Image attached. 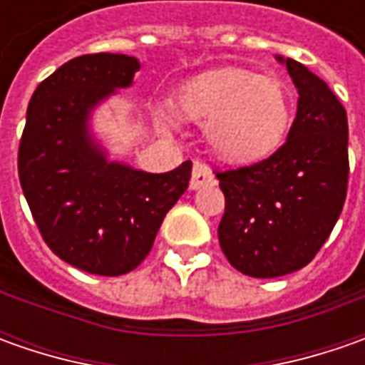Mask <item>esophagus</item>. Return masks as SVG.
I'll return each mask as SVG.
<instances>
[{
	"mask_svg": "<svg viewBox=\"0 0 365 365\" xmlns=\"http://www.w3.org/2000/svg\"><path fill=\"white\" fill-rule=\"evenodd\" d=\"M211 185H215V176L211 175V170L205 164L197 162L192 168V176H190V189L195 190L201 187H211Z\"/></svg>",
	"mask_w": 365,
	"mask_h": 365,
	"instance_id": "1",
	"label": "esophagus"
}]
</instances>
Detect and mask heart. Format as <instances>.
Instances as JSON below:
<instances>
[{
  "instance_id": "1",
  "label": "heart",
  "mask_w": 365,
  "mask_h": 365,
  "mask_svg": "<svg viewBox=\"0 0 365 365\" xmlns=\"http://www.w3.org/2000/svg\"><path fill=\"white\" fill-rule=\"evenodd\" d=\"M182 120L207 123V135L221 156L258 160L280 144L290 123V99L272 77L244 68H215L190 78L176 97Z\"/></svg>"
}]
</instances>
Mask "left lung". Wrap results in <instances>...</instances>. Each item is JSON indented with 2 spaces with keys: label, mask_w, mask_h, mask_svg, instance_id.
<instances>
[{
  "label": "left lung",
  "mask_w": 365,
  "mask_h": 365,
  "mask_svg": "<svg viewBox=\"0 0 365 365\" xmlns=\"http://www.w3.org/2000/svg\"><path fill=\"white\" fill-rule=\"evenodd\" d=\"M299 89L287 142L264 160L215 170L225 195L219 245L254 278L297 272L333 232L347 195V113L325 81L280 58Z\"/></svg>",
  "instance_id": "8db88e82"
}]
</instances>
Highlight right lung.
I'll return each instance as SVG.
<instances>
[{"label": "right lung", "instance_id": "right-lung-1", "mask_svg": "<svg viewBox=\"0 0 365 365\" xmlns=\"http://www.w3.org/2000/svg\"><path fill=\"white\" fill-rule=\"evenodd\" d=\"M135 71L133 56L109 52L64 63L36 87L18 150L21 190L42 240L66 264L99 276L144 262L190 180V160L150 175L107 162L89 138L93 107L130 87Z\"/></svg>", "mask_w": 365, "mask_h": 365}]
</instances>
